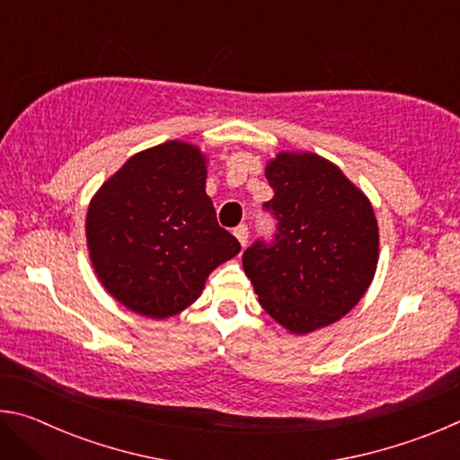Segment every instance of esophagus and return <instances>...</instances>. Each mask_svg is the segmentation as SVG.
Instances as JSON below:
<instances>
[{
	"instance_id": "esophagus-1",
	"label": "esophagus",
	"mask_w": 460,
	"mask_h": 460,
	"mask_svg": "<svg viewBox=\"0 0 460 460\" xmlns=\"http://www.w3.org/2000/svg\"><path fill=\"white\" fill-rule=\"evenodd\" d=\"M233 235L237 237V241L241 243V247H245V245H247V237H249L247 225H239V227L233 229Z\"/></svg>"
}]
</instances>
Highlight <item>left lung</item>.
I'll use <instances>...</instances> for the list:
<instances>
[{"label":"left lung","mask_w":460,"mask_h":460,"mask_svg":"<svg viewBox=\"0 0 460 460\" xmlns=\"http://www.w3.org/2000/svg\"><path fill=\"white\" fill-rule=\"evenodd\" d=\"M276 217L271 243L255 241L243 270L263 310L294 334L337 323L367 292L379 258L369 199L339 166L313 152H279L268 162Z\"/></svg>","instance_id":"obj_1"}]
</instances>
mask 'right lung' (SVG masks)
<instances>
[{"mask_svg":"<svg viewBox=\"0 0 460 460\" xmlns=\"http://www.w3.org/2000/svg\"><path fill=\"white\" fill-rule=\"evenodd\" d=\"M205 184V154L172 139L131 155L91 199V263L131 313L155 321L182 313L208 274L239 253V241L217 223Z\"/></svg>","mask_w":460,"mask_h":460,"instance_id":"right-lung-1","label":"right lung"}]
</instances>
